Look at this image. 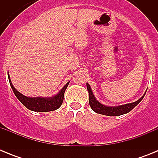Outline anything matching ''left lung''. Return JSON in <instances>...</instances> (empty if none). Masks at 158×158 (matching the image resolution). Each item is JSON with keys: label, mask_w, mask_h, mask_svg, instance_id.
I'll use <instances>...</instances> for the list:
<instances>
[{"label": "left lung", "mask_w": 158, "mask_h": 158, "mask_svg": "<svg viewBox=\"0 0 158 158\" xmlns=\"http://www.w3.org/2000/svg\"><path fill=\"white\" fill-rule=\"evenodd\" d=\"M86 85H87V89L88 92H89V105H90L92 109L98 114L107 115V116H118V115L127 114L140 103L141 100L143 99L145 94H146V93H144V95L140 99H139L137 101L133 102V103H129V104L118 106H106L104 104H102L101 103H100L98 100H96L93 91H92L90 85L87 83Z\"/></svg>", "instance_id": "left-lung-1"}]
</instances>
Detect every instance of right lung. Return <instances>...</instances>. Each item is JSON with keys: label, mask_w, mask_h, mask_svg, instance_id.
Returning <instances> with one entry per match:
<instances>
[{"label": "right lung", "mask_w": 158, "mask_h": 158, "mask_svg": "<svg viewBox=\"0 0 158 158\" xmlns=\"http://www.w3.org/2000/svg\"><path fill=\"white\" fill-rule=\"evenodd\" d=\"M8 80L10 83L11 88L14 94L16 95L18 100L22 104L31 111H36V112H47V111H55L59 108L62 105L64 99V93L67 86L69 85V82L65 84V85L62 88L56 95L51 96V97H43V96H37V97H30L27 96L18 92L12 83L10 76L8 73Z\"/></svg>", "instance_id": "obj_1"}]
</instances>
